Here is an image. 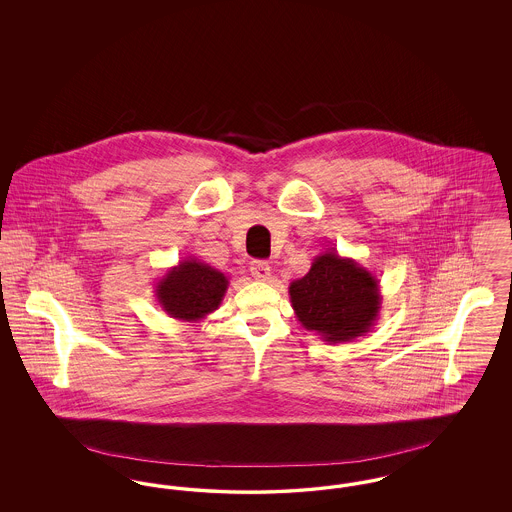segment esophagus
Masks as SVG:
<instances>
[{"mask_svg":"<svg viewBox=\"0 0 512 512\" xmlns=\"http://www.w3.org/2000/svg\"><path fill=\"white\" fill-rule=\"evenodd\" d=\"M270 274H272V270H270V265H268L267 261H253V263H251V276H253L255 280L267 282L268 278H270Z\"/></svg>","mask_w":512,"mask_h":512,"instance_id":"1","label":"esophagus"}]
</instances>
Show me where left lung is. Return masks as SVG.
<instances>
[{
    "label": "left lung",
    "mask_w": 512,
    "mask_h": 512,
    "mask_svg": "<svg viewBox=\"0 0 512 512\" xmlns=\"http://www.w3.org/2000/svg\"><path fill=\"white\" fill-rule=\"evenodd\" d=\"M295 317L328 343L365 336L382 307L378 278L336 249L315 257L309 272L290 284Z\"/></svg>",
    "instance_id": "left-lung-1"
}]
</instances>
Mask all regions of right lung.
I'll list each match as a JSON object with an SVG mask.
<instances>
[{
    "mask_svg": "<svg viewBox=\"0 0 512 512\" xmlns=\"http://www.w3.org/2000/svg\"><path fill=\"white\" fill-rule=\"evenodd\" d=\"M226 290L228 278L220 270L190 257L159 278L155 297L169 317L197 322L219 309Z\"/></svg>",
    "mask_w": 512,
    "mask_h": 512,
    "instance_id": "add662e5",
    "label": "right lung"
}]
</instances>
